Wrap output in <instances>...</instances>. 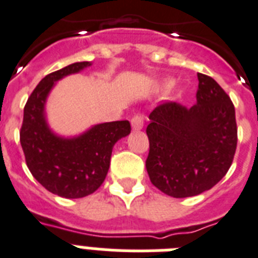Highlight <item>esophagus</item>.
Wrapping results in <instances>:
<instances>
[{
  "instance_id": "1",
  "label": "esophagus",
  "mask_w": 258,
  "mask_h": 258,
  "mask_svg": "<svg viewBox=\"0 0 258 258\" xmlns=\"http://www.w3.org/2000/svg\"><path fill=\"white\" fill-rule=\"evenodd\" d=\"M131 125H133L134 130H142L143 125H144V118L140 114H135V115L131 118Z\"/></svg>"
}]
</instances>
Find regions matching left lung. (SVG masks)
Listing matches in <instances>:
<instances>
[{"mask_svg":"<svg viewBox=\"0 0 258 258\" xmlns=\"http://www.w3.org/2000/svg\"><path fill=\"white\" fill-rule=\"evenodd\" d=\"M197 103L164 102L149 114L151 182L166 196L186 198L210 190L228 172L237 144L235 106L210 76L198 73Z\"/></svg>","mask_w":258,"mask_h":258,"instance_id":"obj_1","label":"left lung"}]
</instances>
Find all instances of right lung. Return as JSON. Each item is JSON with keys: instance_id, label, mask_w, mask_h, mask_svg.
<instances>
[{"instance_id": "add662e5", "label": "right lung", "mask_w": 258, "mask_h": 258, "mask_svg": "<svg viewBox=\"0 0 258 258\" xmlns=\"http://www.w3.org/2000/svg\"><path fill=\"white\" fill-rule=\"evenodd\" d=\"M90 66V61L73 62L47 75L23 110L19 136L26 164L43 187L64 198H82L96 191L109 172L112 147L131 133L128 120L96 124L73 138L56 135L48 127L44 107L55 82Z\"/></svg>"}]
</instances>
